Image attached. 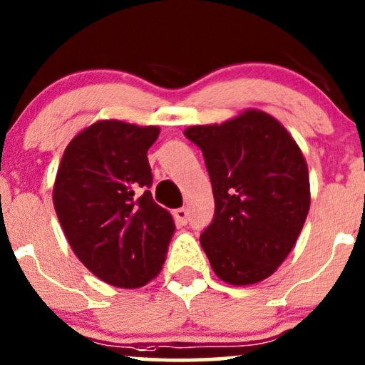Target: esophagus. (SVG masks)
Wrapping results in <instances>:
<instances>
[{
	"label": "esophagus",
	"mask_w": 365,
	"mask_h": 365,
	"mask_svg": "<svg viewBox=\"0 0 365 365\" xmlns=\"http://www.w3.org/2000/svg\"><path fill=\"white\" fill-rule=\"evenodd\" d=\"M174 219H175V222L184 226V224L187 222V210H186V208H184V207L178 208V210L174 212Z\"/></svg>",
	"instance_id": "34e87169"
}]
</instances>
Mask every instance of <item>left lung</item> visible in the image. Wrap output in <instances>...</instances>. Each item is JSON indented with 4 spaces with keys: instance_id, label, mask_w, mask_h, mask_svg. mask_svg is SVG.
<instances>
[{
    "instance_id": "8db88e82",
    "label": "left lung",
    "mask_w": 365,
    "mask_h": 365,
    "mask_svg": "<svg viewBox=\"0 0 365 365\" xmlns=\"http://www.w3.org/2000/svg\"><path fill=\"white\" fill-rule=\"evenodd\" d=\"M184 136L202 150L214 191V219L200 236L212 269L229 284L264 281L292 252L309 214L304 155L260 110L193 125Z\"/></svg>"
}]
</instances>
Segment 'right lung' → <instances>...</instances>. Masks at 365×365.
<instances>
[{
  "instance_id": "add662e5",
  "label": "right lung",
  "mask_w": 365,
  "mask_h": 365,
  "mask_svg": "<svg viewBox=\"0 0 365 365\" xmlns=\"http://www.w3.org/2000/svg\"><path fill=\"white\" fill-rule=\"evenodd\" d=\"M155 125L100 120L68 143L53 187V205L68 243L94 276L139 288L160 272L174 220L153 202L150 146Z\"/></svg>"
}]
</instances>
